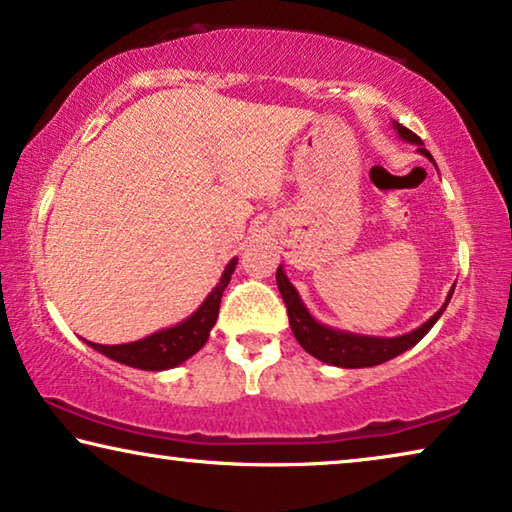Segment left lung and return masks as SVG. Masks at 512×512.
<instances>
[{
	"label": "left lung",
	"instance_id": "1",
	"mask_svg": "<svg viewBox=\"0 0 512 512\" xmlns=\"http://www.w3.org/2000/svg\"><path fill=\"white\" fill-rule=\"evenodd\" d=\"M393 126L402 140L418 144V151L432 160L430 151L423 147L421 137H418L416 133H411L409 128H404L402 124H393ZM276 282H278V289L282 294V301H285V305H287L289 326H292V333H294V338L299 340V345L308 354L319 358V361L338 365V368H372V365L386 363V361H391V358L400 356L402 352H407V349L414 347L416 342L421 340L434 324H437V319L444 315L446 305H448V301H451L453 289H455L453 287L451 292H448L446 303L441 305V308L434 312V315L427 319L425 324L418 326L416 331L398 335V338H372V335H356V333L338 331V329H331V326L319 324L317 319L310 315L308 308L303 305L301 296L294 289L292 282H289V278L285 276L282 264L276 271Z\"/></svg>",
	"mask_w": 512,
	"mask_h": 512
}]
</instances>
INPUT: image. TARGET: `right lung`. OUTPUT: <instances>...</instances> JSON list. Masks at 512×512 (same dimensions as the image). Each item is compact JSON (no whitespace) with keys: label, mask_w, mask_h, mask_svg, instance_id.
<instances>
[{"label":"right lung","mask_w":512,"mask_h":512,"mask_svg":"<svg viewBox=\"0 0 512 512\" xmlns=\"http://www.w3.org/2000/svg\"><path fill=\"white\" fill-rule=\"evenodd\" d=\"M234 269L236 257L225 266L220 282L211 289V294L204 299L200 308L188 319H183L181 324L170 326V329H163L137 342H126V345H96V342H87V345L112 358V361L131 365V368L137 370L158 372L177 368V365L200 352L204 342L209 340V333L218 319L220 299H223L225 287L230 285Z\"/></svg>","instance_id":"obj_1"}]
</instances>
